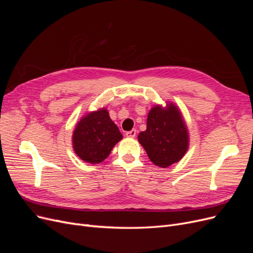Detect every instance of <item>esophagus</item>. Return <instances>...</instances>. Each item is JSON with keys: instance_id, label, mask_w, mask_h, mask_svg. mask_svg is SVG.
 <instances>
[{"instance_id": "1", "label": "esophagus", "mask_w": 253, "mask_h": 253, "mask_svg": "<svg viewBox=\"0 0 253 253\" xmlns=\"http://www.w3.org/2000/svg\"><path fill=\"white\" fill-rule=\"evenodd\" d=\"M136 129L134 128V129H131V131H128V132H126V137H129V138H134V137L136 136Z\"/></svg>"}]
</instances>
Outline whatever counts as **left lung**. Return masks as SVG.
<instances>
[{
  "label": "left lung",
  "instance_id": "1",
  "mask_svg": "<svg viewBox=\"0 0 253 253\" xmlns=\"http://www.w3.org/2000/svg\"><path fill=\"white\" fill-rule=\"evenodd\" d=\"M138 140L151 162L167 168L185 155L189 145L188 129L179 110L174 104L166 109L153 108L147 119V129L139 133Z\"/></svg>",
  "mask_w": 253,
  "mask_h": 253
}]
</instances>
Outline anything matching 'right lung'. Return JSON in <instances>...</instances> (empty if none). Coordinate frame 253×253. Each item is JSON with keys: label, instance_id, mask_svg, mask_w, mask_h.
I'll return each instance as SVG.
<instances>
[{"label": "right lung", "instance_id": "add662e5", "mask_svg": "<svg viewBox=\"0 0 253 253\" xmlns=\"http://www.w3.org/2000/svg\"><path fill=\"white\" fill-rule=\"evenodd\" d=\"M122 139L118 126L101 109L83 117L73 134L75 153L89 164H99L111 154L114 145Z\"/></svg>", "mask_w": 253, "mask_h": 253}]
</instances>
